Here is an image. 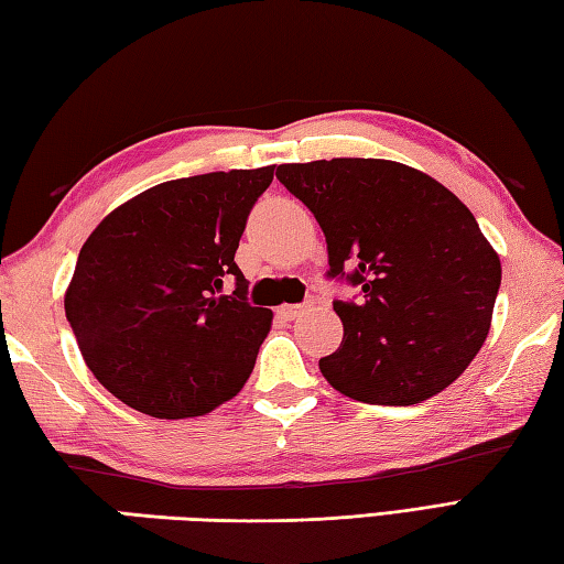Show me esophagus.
I'll return each instance as SVG.
<instances>
[{
  "instance_id": "34e87169",
  "label": "esophagus",
  "mask_w": 564,
  "mask_h": 564,
  "mask_svg": "<svg viewBox=\"0 0 564 564\" xmlns=\"http://www.w3.org/2000/svg\"><path fill=\"white\" fill-rule=\"evenodd\" d=\"M306 306H310V304H282L280 310H278V314H280L282 318H286V322H292V318L302 316V314L306 312Z\"/></svg>"
}]
</instances>
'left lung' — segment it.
Instances as JSON below:
<instances>
[{"label":"left lung","mask_w":564,"mask_h":564,"mask_svg":"<svg viewBox=\"0 0 564 564\" xmlns=\"http://www.w3.org/2000/svg\"><path fill=\"white\" fill-rule=\"evenodd\" d=\"M278 178L324 230L328 278L360 286L334 302L344 341L318 360L341 395L417 405L484 346L501 260L474 214L437 178L390 159L280 164Z\"/></svg>","instance_id":"obj_1"}]
</instances>
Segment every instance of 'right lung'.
Segmentation results:
<instances>
[{
  "label": "right lung",
  "instance_id": "1",
  "mask_svg": "<svg viewBox=\"0 0 564 564\" xmlns=\"http://www.w3.org/2000/svg\"><path fill=\"white\" fill-rule=\"evenodd\" d=\"M272 176L262 166L156 184L85 240L63 304L85 366L124 405L200 417L248 382L272 310L248 304L236 250Z\"/></svg>",
  "mask_w": 564,
  "mask_h": 564
}]
</instances>
